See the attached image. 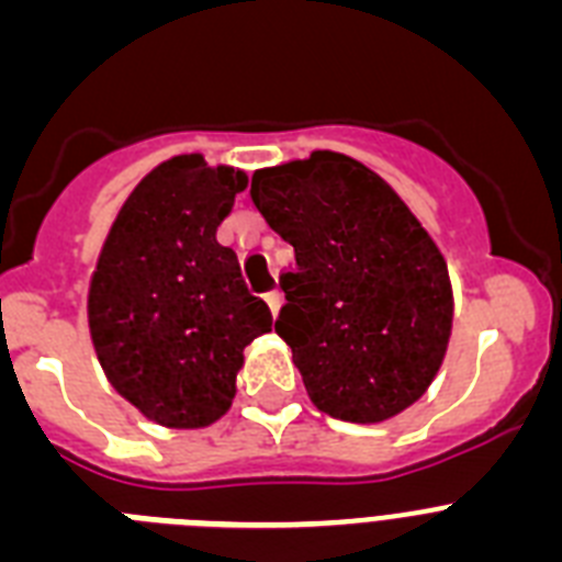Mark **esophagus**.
Here are the masks:
<instances>
[{"instance_id": "esophagus-1", "label": "esophagus", "mask_w": 562, "mask_h": 562, "mask_svg": "<svg viewBox=\"0 0 562 562\" xmlns=\"http://www.w3.org/2000/svg\"><path fill=\"white\" fill-rule=\"evenodd\" d=\"M265 301H267V306H270L272 317H278V312H281V304H284V295H281L278 290H272V292H267Z\"/></svg>"}]
</instances>
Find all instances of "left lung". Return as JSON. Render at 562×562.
<instances>
[{
    "instance_id": "1",
    "label": "left lung",
    "mask_w": 562,
    "mask_h": 562,
    "mask_svg": "<svg viewBox=\"0 0 562 562\" xmlns=\"http://www.w3.org/2000/svg\"><path fill=\"white\" fill-rule=\"evenodd\" d=\"M250 200L295 247L276 321L315 408L382 422L414 405L453 326L445 256L400 193L346 154L252 173Z\"/></svg>"
}]
</instances>
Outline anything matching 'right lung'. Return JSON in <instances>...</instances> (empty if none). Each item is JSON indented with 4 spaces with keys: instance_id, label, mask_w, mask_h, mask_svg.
Returning a JSON list of instances; mask_svg holds the SVG:
<instances>
[{
    "instance_id": "1",
    "label": "right lung",
    "mask_w": 562,
    "mask_h": 562,
    "mask_svg": "<svg viewBox=\"0 0 562 562\" xmlns=\"http://www.w3.org/2000/svg\"><path fill=\"white\" fill-rule=\"evenodd\" d=\"M247 177L173 157L134 188L89 284V335L109 382L166 428H205L236 394L241 351L272 315L216 227Z\"/></svg>"
}]
</instances>
